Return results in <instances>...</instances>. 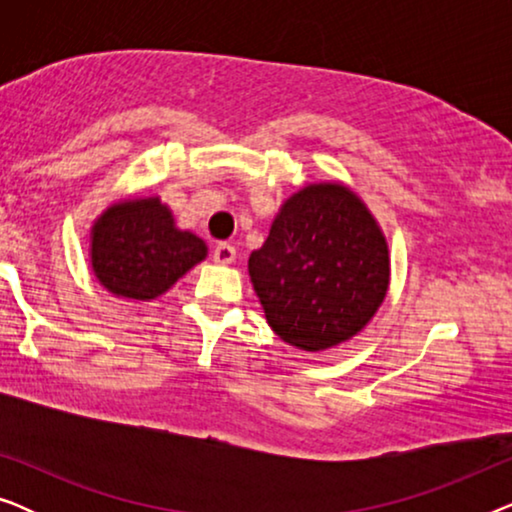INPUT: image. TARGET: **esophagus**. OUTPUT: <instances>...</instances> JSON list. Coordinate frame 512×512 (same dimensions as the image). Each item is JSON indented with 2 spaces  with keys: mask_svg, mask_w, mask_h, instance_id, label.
Here are the masks:
<instances>
[{
  "mask_svg": "<svg viewBox=\"0 0 512 512\" xmlns=\"http://www.w3.org/2000/svg\"><path fill=\"white\" fill-rule=\"evenodd\" d=\"M212 258L216 263H223V265L233 263L235 261V247L230 242H219L212 249Z\"/></svg>",
  "mask_w": 512,
  "mask_h": 512,
  "instance_id": "34e87169",
  "label": "esophagus"
}]
</instances>
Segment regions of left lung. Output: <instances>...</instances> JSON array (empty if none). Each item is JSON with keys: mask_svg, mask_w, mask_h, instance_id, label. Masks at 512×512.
Listing matches in <instances>:
<instances>
[{"mask_svg": "<svg viewBox=\"0 0 512 512\" xmlns=\"http://www.w3.org/2000/svg\"><path fill=\"white\" fill-rule=\"evenodd\" d=\"M249 275L272 331L305 352L354 338L389 286V251L366 205L340 184L286 200Z\"/></svg>", "mask_w": 512, "mask_h": 512, "instance_id": "obj_1", "label": "left lung"}]
</instances>
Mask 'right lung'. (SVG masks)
<instances>
[{
	"instance_id": "obj_1",
	"label": "right lung",
	"mask_w": 512,
	"mask_h": 512,
	"mask_svg": "<svg viewBox=\"0 0 512 512\" xmlns=\"http://www.w3.org/2000/svg\"><path fill=\"white\" fill-rule=\"evenodd\" d=\"M93 270L114 296L151 300L207 256L200 237L174 228L158 198L109 207L93 228Z\"/></svg>"
}]
</instances>
